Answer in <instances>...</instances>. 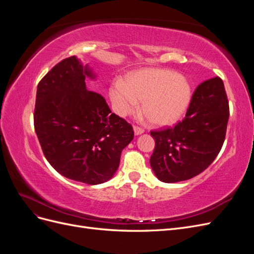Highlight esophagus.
Returning a JSON list of instances; mask_svg holds the SVG:
<instances>
[{"label":"esophagus","mask_w":254,"mask_h":254,"mask_svg":"<svg viewBox=\"0 0 254 254\" xmlns=\"http://www.w3.org/2000/svg\"><path fill=\"white\" fill-rule=\"evenodd\" d=\"M133 130H134V134H135V135L142 134V133L144 132V128L139 127V126H134V127H133Z\"/></svg>","instance_id":"1"}]
</instances>
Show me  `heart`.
Returning <instances> with one entry per match:
<instances>
[{"instance_id":"obj_1","label":"heart","mask_w":254,"mask_h":254,"mask_svg":"<svg viewBox=\"0 0 254 254\" xmlns=\"http://www.w3.org/2000/svg\"><path fill=\"white\" fill-rule=\"evenodd\" d=\"M109 94L119 114L132 112L137 101H143L142 111L151 124L166 126L183 117L190 103L191 91L188 79L181 75L146 68L130 75L126 83L113 81Z\"/></svg>"}]
</instances>
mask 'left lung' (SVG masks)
Instances as JSON below:
<instances>
[{
    "instance_id": "8db88e82",
    "label": "left lung",
    "mask_w": 254,
    "mask_h": 254,
    "mask_svg": "<svg viewBox=\"0 0 254 254\" xmlns=\"http://www.w3.org/2000/svg\"><path fill=\"white\" fill-rule=\"evenodd\" d=\"M229 101L220 77L196 88L186 118L174 127L151 130L156 146L150 166L157 178L174 183L189 180L210 166L226 139Z\"/></svg>"
}]
</instances>
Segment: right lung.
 <instances>
[{"mask_svg":"<svg viewBox=\"0 0 254 254\" xmlns=\"http://www.w3.org/2000/svg\"><path fill=\"white\" fill-rule=\"evenodd\" d=\"M87 76L93 74L75 56L48 72L38 83L34 126L44 157L59 174L99 184L117 172L134 132L102 95L87 90Z\"/></svg>","mask_w":254,"mask_h":254,"instance_id":"obj_1","label":"right lung"}]
</instances>
